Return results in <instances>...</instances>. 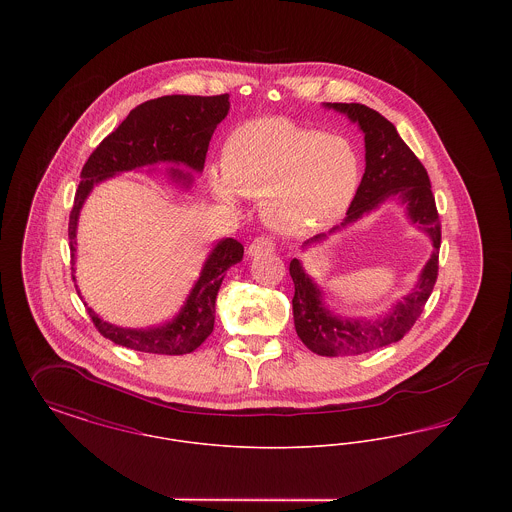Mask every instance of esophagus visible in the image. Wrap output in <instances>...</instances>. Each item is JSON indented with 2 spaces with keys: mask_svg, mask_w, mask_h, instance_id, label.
Instances as JSON below:
<instances>
[{
  "mask_svg": "<svg viewBox=\"0 0 512 512\" xmlns=\"http://www.w3.org/2000/svg\"><path fill=\"white\" fill-rule=\"evenodd\" d=\"M268 251H274V242L270 238H255L249 247H247V255L255 257V255H263Z\"/></svg>",
  "mask_w": 512,
  "mask_h": 512,
  "instance_id": "esophagus-1",
  "label": "esophagus"
}]
</instances>
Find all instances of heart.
<instances>
[{"mask_svg":"<svg viewBox=\"0 0 512 512\" xmlns=\"http://www.w3.org/2000/svg\"><path fill=\"white\" fill-rule=\"evenodd\" d=\"M209 188L236 209L240 195L259 197L261 217L286 234H307L338 219L353 201L361 163L338 134L265 117L234 128Z\"/></svg>","mask_w":512,"mask_h":512,"instance_id":"1","label":"heart"}]
</instances>
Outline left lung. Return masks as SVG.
<instances>
[{
  "label": "left lung",
  "mask_w": 512,
  "mask_h": 512,
  "mask_svg": "<svg viewBox=\"0 0 512 512\" xmlns=\"http://www.w3.org/2000/svg\"><path fill=\"white\" fill-rule=\"evenodd\" d=\"M324 107L343 113L349 121L359 124L365 134V174L343 222L328 234H318L307 240L303 249L322 244L330 234L363 219L390 199L405 207L407 219L428 236L434 247L413 290L399 299L386 315L372 320L332 313L324 305L320 286L305 272L301 261L293 259L290 263V276L295 286L293 324L299 340L313 353L324 357L361 355L401 340L420 317L438 278L441 226L428 172L401 140L395 126L378 111L361 103H324Z\"/></svg>",
  "instance_id": "obj_1"
}]
</instances>
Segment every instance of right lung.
Instances as JSON below:
<instances>
[{"mask_svg": "<svg viewBox=\"0 0 512 512\" xmlns=\"http://www.w3.org/2000/svg\"><path fill=\"white\" fill-rule=\"evenodd\" d=\"M228 98V94H222L209 98L163 96L149 99L132 109L130 115L119 124V128L94 149L80 172V184L74 195L73 211L69 219L73 272L80 209L99 182L121 172L140 171L159 163L186 167L195 172L203 171L211 136L217 124L230 111ZM167 176L184 188L194 184L192 172H184L182 169L169 167ZM242 257L244 245L238 240H220L209 253L180 313L161 326L122 328L99 318L92 307H88V315L94 320L103 338L122 347L157 355L192 353L213 332L215 303L224 272L240 263ZM73 280H76L74 274ZM76 292L80 293L78 286Z\"/></svg>", "mask_w": 512, "mask_h": 512, "instance_id": "1", "label": "right lung"}]
</instances>
